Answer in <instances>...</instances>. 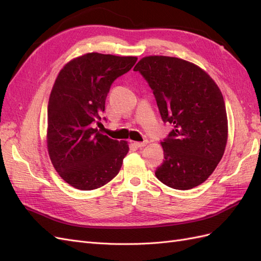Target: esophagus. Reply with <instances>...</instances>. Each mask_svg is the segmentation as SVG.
<instances>
[{
  "label": "esophagus",
  "instance_id": "34e87169",
  "mask_svg": "<svg viewBox=\"0 0 261 261\" xmlns=\"http://www.w3.org/2000/svg\"><path fill=\"white\" fill-rule=\"evenodd\" d=\"M133 144L135 145L136 147H138V148H141V147H145V146L148 144V141H147V140H144V141H141V143H139V141H134Z\"/></svg>",
  "mask_w": 261,
  "mask_h": 261
}]
</instances>
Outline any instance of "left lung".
Segmentation results:
<instances>
[{"label":"left lung","instance_id":"obj_1","mask_svg":"<svg viewBox=\"0 0 261 261\" xmlns=\"http://www.w3.org/2000/svg\"><path fill=\"white\" fill-rule=\"evenodd\" d=\"M134 70L151 88L162 121L173 126L161 141L164 160L155 176L180 191L200 185L226 146L227 117L219 87L200 67L177 58L146 57Z\"/></svg>","mask_w":261,"mask_h":261}]
</instances>
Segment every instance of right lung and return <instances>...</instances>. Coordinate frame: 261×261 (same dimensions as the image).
I'll return each mask as SVG.
<instances>
[{
	"label": "right lung",
	"mask_w": 261,
	"mask_h": 261,
	"mask_svg": "<svg viewBox=\"0 0 261 261\" xmlns=\"http://www.w3.org/2000/svg\"><path fill=\"white\" fill-rule=\"evenodd\" d=\"M136 61L87 53L68 62L54 83L48 105V150L60 176L77 189L99 188L121 170L127 143L103 135L97 126L102 125L111 85Z\"/></svg>",
	"instance_id": "right-lung-1"
}]
</instances>
